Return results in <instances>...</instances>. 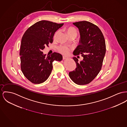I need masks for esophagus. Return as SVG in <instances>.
<instances>
[{
	"mask_svg": "<svg viewBox=\"0 0 127 127\" xmlns=\"http://www.w3.org/2000/svg\"><path fill=\"white\" fill-rule=\"evenodd\" d=\"M63 60L67 59V57H66V56H63Z\"/></svg>",
	"mask_w": 127,
	"mask_h": 127,
	"instance_id": "1",
	"label": "esophagus"
}]
</instances>
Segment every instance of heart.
Returning <instances> with one entry per match:
<instances>
[{
  "instance_id": "obj_1",
  "label": "heart",
  "mask_w": 127,
  "mask_h": 127,
  "mask_svg": "<svg viewBox=\"0 0 127 127\" xmlns=\"http://www.w3.org/2000/svg\"><path fill=\"white\" fill-rule=\"evenodd\" d=\"M65 32L67 34L68 36H71V35H75L76 37L77 35V32L76 29L73 27H68L65 29ZM59 31H57L53 35V39H56L57 38L58 35L59 34ZM58 51L62 54L67 55H68L70 53V52L71 51V49L66 46H60L58 48Z\"/></svg>"
}]
</instances>
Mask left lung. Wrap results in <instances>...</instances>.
<instances>
[{
    "mask_svg": "<svg viewBox=\"0 0 127 127\" xmlns=\"http://www.w3.org/2000/svg\"><path fill=\"white\" fill-rule=\"evenodd\" d=\"M73 24L78 28L80 35V44L73 54L76 56L81 55L83 60L79 63L77 58H73L76 67L69 72V75L76 84H88L101 70L106 52L105 39L99 28L91 22L84 21Z\"/></svg>",
    "mask_w": 127,
    "mask_h": 127,
    "instance_id": "1",
    "label": "left lung"
}]
</instances>
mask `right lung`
I'll return each instance as SVG.
<instances>
[{
  "label": "right lung",
  "mask_w": 127,
  "mask_h": 127,
  "mask_svg": "<svg viewBox=\"0 0 127 127\" xmlns=\"http://www.w3.org/2000/svg\"><path fill=\"white\" fill-rule=\"evenodd\" d=\"M64 24L42 20L29 27L21 41L20 55L21 68L26 78L34 84L45 82L51 75L54 61H61L62 55L57 52L43 54L45 46L53 42L55 32Z\"/></svg>",
  "instance_id": "1"
}]
</instances>
